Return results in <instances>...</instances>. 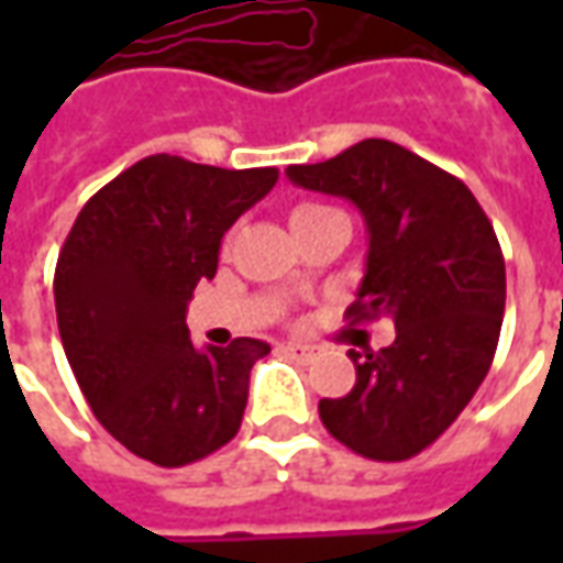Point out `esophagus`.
<instances>
[{"label":"esophagus","mask_w":563,"mask_h":563,"mask_svg":"<svg viewBox=\"0 0 563 563\" xmlns=\"http://www.w3.org/2000/svg\"><path fill=\"white\" fill-rule=\"evenodd\" d=\"M283 353L292 355V358H298V362H310V358L317 355V350H313V346H307V343H286V346H283Z\"/></svg>","instance_id":"obj_1"}]
</instances>
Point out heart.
Wrapping results in <instances>:
<instances>
[{"label": "heart", "mask_w": 563, "mask_h": 563, "mask_svg": "<svg viewBox=\"0 0 563 563\" xmlns=\"http://www.w3.org/2000/svg\"><path fill=\"white\" fill-rule=\"evenodd\" d=\"M322 210H331V208H325V205H310V201H307V205H298V208L292 210V222L305 220V217H317V213H322Z\"/></svg>", "instance_id": "1"}]
</instances>
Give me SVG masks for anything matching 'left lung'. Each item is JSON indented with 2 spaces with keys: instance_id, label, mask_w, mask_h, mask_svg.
Masks as SVG:
<instances>
[{
  "instance_id": "left-lung-1",
  "label": "left lung",
  "mask_w": 563,
  "mask_h": 563,
  "mask_svg": "<svg viewBox=\"0 0 563 563\" xmlns=\"http://www.w3.org/2000/svg\"><path fill=\"white\" fill-rule=\"evenodd\" d=\"M286 174L362 210L367 268L346 319L395 322L391 346L350 350L353 391L322 398L319 419L365 459H413L459 419L495 358L507 305L495 229L455 174L395 141L365 139Z\"/></svg>"
}]
</instances>
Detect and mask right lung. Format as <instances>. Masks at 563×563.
<instances>
[{
  "label": "right lung",
  "mask_w": 563,
  "mask_h": 563,
  "mask_svg": "<svg viewBox=\"0 0 563 563\" xmlns=\"http://www.w3.org/2000/svg\"><path fill=\"white\" fill-rule=\"evenodd\" d=\"M277 168H213L156 153L84 205L54 274L59 338L104 431L139 459L184 467L225 446L250 371L271 346L196 350L186 305L213 280L222 234L277 184Z\"/></svg>",
  "instance_id": "obj_1"
}]
</instances>
